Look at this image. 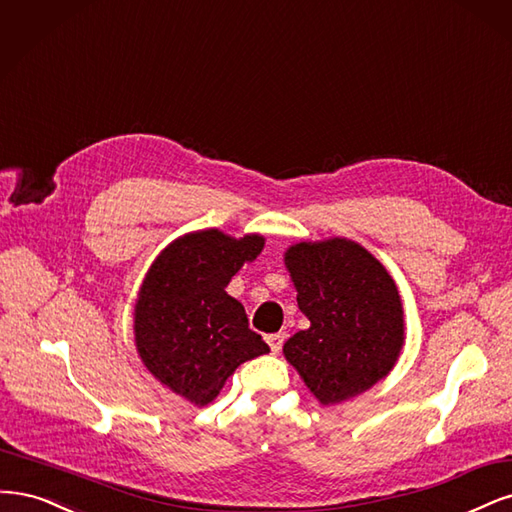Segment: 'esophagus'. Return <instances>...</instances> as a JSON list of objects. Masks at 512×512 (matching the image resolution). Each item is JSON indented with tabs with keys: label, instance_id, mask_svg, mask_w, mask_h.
<instances>
[{
	"label": "esophagus",
	"instance_id": "1",
	"mask_svg": "<svg viewBox=\"0 0 512 512\" xmlns=\"http://www.w3.org/2000/svg\"><path fill=\"white\" fill-rule=\"evenodd\" d=\"M266 342L270 344V349H272V353H278L280 349H283V342H285V334H283V332H278V334H270V336H266Z\"/></svg>",
	"mask_w": 512,
	"mask_h": 512
}]
</instances>
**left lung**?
<instances>
[{
    "label": "left lung",
    "mask_w": 512,
    "mask_h": 512,
    "mask_svg": "<svg viewBox=\"0 0 512 512\" xmlns=\"http://www.w3.org/2000/svg\"><path fill=\"white\" fill-rule=\"evenodd\" d=\"M285 268L310 321L283 353L323 406L340 404L385 378L404 346L398 285L364 246L346 238L298 242Z\"/></svg>",
    "instance_id": "8db88e82"
}]
</instances>
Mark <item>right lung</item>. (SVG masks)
I'll return each instance as SVG.
<instances>
[{
    "instance_id": "right-lung-1",
    "label": "right lung",
    "mask_w": 512,
    "mask_h": 512,
    "mask_svg": "<svg viewBox=\"0 0 512 512\" xmlns=\"http://www.w3.org/2000/svg\"><path fill=\"white\" fill-rule=\"evenodd\" d=\"M266 238L197 229L176 238L148 268L134 306L136 351L161 385L206 406L244 361L270 353L225 287Z\"/></svg>"
}]
</instances>
